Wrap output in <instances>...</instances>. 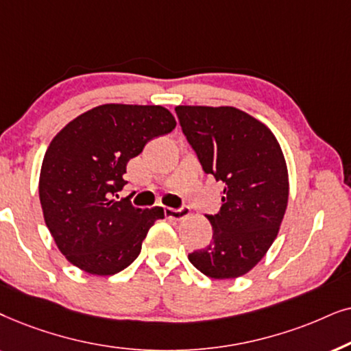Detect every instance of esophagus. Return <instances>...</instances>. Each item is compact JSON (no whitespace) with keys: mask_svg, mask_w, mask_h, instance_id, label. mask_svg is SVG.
<instances>
[{"mask_svg":"<svg viewBox=\"0 0 351 351\" xmlns=\"http://www.w3.org/2000/svg\"><path fill=\"white\" fill-rule=\"evenodd\" d=\"M189 215V208L188 207H180V208H165V217L171 218V219H183L184 217Z\"/></svg>","mask_w":351,"mask_h":351,"instance_id":"1","label":"esophagus"}]
</instances>
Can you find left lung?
I'll return each mask as SVG.
<instances>
[{"mask_svg":"<svg viewBox=\"0 0 351 351\" xmlns=\"http://www.w3.org/2000/svg\"><path fill=\"white\" fill-rule=\"evenodd\" d=\"M175 112L202 170L223 183L221 208L207 215L212 242L188 258L208 278H239L263 258L286 213L281 146L261 121L236 107L178 106Z\"/></svg>","mask_w":351,"mask_h":351,"instance_id":"left-lung-1","label":"left lung"}]
</instances>
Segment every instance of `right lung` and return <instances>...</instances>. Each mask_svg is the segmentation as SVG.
Wrapping results in <instances>:
<instances>
[{
  "mask_svg": "<svg viewBox=\"0 0 351 351\" xmlns=\"http://www.w3.org/2000/svg\"><path fill=\"white\" fill-rule=\"evenodd\" d=\"M176 121L162 106L104 104L60 130L45 154L40 202L46 226L70 263L112 276L138 258L162 207L136 208L119 199L130 158Z\"/></svg>",
  "mask_w": 351,
  "mask_h": 351,
  "instance_id": "obj_1",
  "label": "right lung"
}]
</instances>
